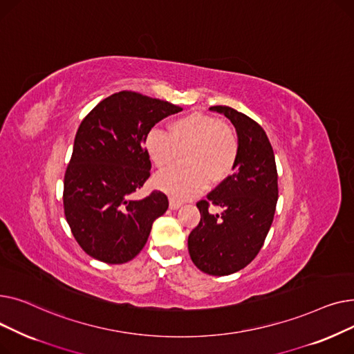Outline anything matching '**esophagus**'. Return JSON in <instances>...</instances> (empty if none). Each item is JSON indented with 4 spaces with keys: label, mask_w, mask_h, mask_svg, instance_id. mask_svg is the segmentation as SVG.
Listing matches in <instances>:
<instances>
[{
    "label": "esophagus",
    "mask_w": 354,
    "mask_h": 354,
    "mask_svg": "<svg viewBox=\"0 0 354 354\" xmlns=\"http://www.w3.org/2000/svg\"><path fill=\"white\" fill-rule=\"evenodd\" d=\"M182 207V202L180 201H178V199H175V198H169V208L171 209H178V208H180Z\"/></svg>",
    "instance_id": "34e87169"
}]
</instances>
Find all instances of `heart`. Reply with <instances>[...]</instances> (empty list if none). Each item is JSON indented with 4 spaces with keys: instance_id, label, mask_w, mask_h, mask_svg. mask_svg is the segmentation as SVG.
Segmentation results:
<instances>
[{
    "instance_id": "obj_1",
    "label": "heart",
    "mask_w": 354,
    "mask_h": 354,
    "mask_svg": "<svg viewBox=\"0 0 354 354\" xmlns=\"http://www.w3.org/2000/svg\"><path fill=\"white\" fill-rule=\"evenodd\" d=\"M149 158L159 167H169L185 151V163L174 166L156 178L158 187L169 195L187 199L208 187L209 180L219 183L235 169L239 142L231 126L221 119L191 113L174 120L169 133L153 127L145 139Z\"/></svg>"
}]
</instances>
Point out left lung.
I'll return each instance as SVG.
<instances>
[{
	"label": "left lung",
	"mask_w": 354,
	"mask_h": 354,
	"mask_svg": "<svg viewBox=\"0 0 354 354\" xmlns=\"http://www.w3.org/2000/svg\"><path fill=\"white\" fill-rule=\"evenodd\" d=\"M209 109L235 126L239 152L234 174L196 202L201 221L188 236V250L202 272L230 275L247 267L264 245L277 207L278 175L261 126L232 107ZM212 206L223 212L212 214Z\"/></svg>",
	"instance_id": "8db88e82"
}]
</instances>
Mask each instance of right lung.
I'll use <instances>...</instances> for the list:
<instances>
[{"label": "right lung", "instance_id": "1", "mask_svg": "<svg viewBox=\"0 0 354 354\" xmlns=\"http://www.w3.org/2000/svg\"><path fill=\"white\" fill-rule=\"evenodd\" d=\"M169 102L123 90L103 99L82 120L64 174L63 205L74 239L90 257L124 264L145 247L152 224L169 207L152 191L132 194L151 176L146 135L180 111Z\"/></svg>", "mask_w": 354, "mask_h": 354}]
</instances>
